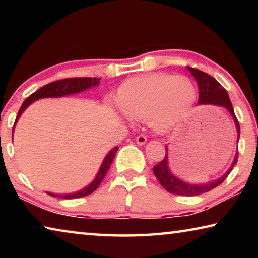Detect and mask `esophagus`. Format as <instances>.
<instances>
[{"mask_svg":"<svg viewBox=\"0 0 258 258\" xmlns=\"http://www.w3.org/2000/svg\"><path fill=\"white\" fill-rule=\"evenodd\" d=\"M135 141H137L138 145L143 146L147 142V137H146V135H143V134H140V135H138L137 139H135Z\"/></svg>","mask_w":258,"mask_h":258,"instance_id":"obj_1","label":"esophagus"}]
</instances>
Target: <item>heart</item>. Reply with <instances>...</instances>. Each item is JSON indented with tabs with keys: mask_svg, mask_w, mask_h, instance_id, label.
<instances>
[{
	"mask_svg": "<svg viewBox=\"0 0 258 258\" xmlns=\"http://www.w3.org/2000/svg\"><path fill=\"white\" fill-rule=\"evenodd\" d=\"M116 102L125 115L146 119L156 132H166L189 116L196 102V87L186 76L147 74L124 82Z\"/></svg>",
	"mask_w": 258,
	"mask_h": 258,
	"instance_id": "obj_1",
	"label": "heart"
}]
</instances>
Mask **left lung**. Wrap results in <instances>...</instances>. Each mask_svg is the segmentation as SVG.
<instances>
[{"label":"left lung","instance_id":"obj_1","mask_svg":"<svg viewBox=\"0 0 258 258\" xmlns=\"http://www.w3.org/2000/svg\"><path fill=\"white\" fill-rule=\"evenodd\" d=\"M187 69H189L190 73L192 74V76L196 78V81L198 83V87H199L198 104H213V106L225 108L226 110L231 113V116H232V118L234 120L235 127H237V133H238V141H239V138H240L239 121L237 119V117H235L234 109L232 107V103H231V100L229 98L228 92H226V90L215 80V78L212 77L211 75H208V74L192 67H187ZM165 149H166L165 158L161 159L160 163L154 166V168H152L154 169L155 176L157 177V180L159 181L161 186H163L166 191L177 196H186V197H192V196H198V195L205 194V192L211 191L213 189H215L216 186L222 184V182L228 177L230 172L232 171L233 166L237 164L238 161V152H237L234 156L232 165H231L229 171L226 172L223 176L218 178V180L204 183V184H191V183H186L184 181L180 180L178 177L174 176L171 173V171H169L168 156H167L168 148L165 147Z\"/></svg>","mask_w":258,"mask_h":258}]
</instances>
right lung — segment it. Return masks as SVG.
I'll use <instances>...</instances> for the list:
<instances>
[{"mask_svg":"<svg viewBox=\"0 0 258 258\" xmlns=\"http://www.w3.org/2000/svg\"><path fill=\"white\" fill-rule=\"evenodd\" d=\"M99 82H100V78H95V77H93V78L92 77H77V78H64V80L52 82V83H50V84L42 86L40 90L36 91V92L30 94L29 97L25 100L24 103L21 104V107L18 111V116H17V118H16V123H17V120L19 119L21 113L25 111V109L27 108L30 103H33L34 101H36V100H38V99L58 98V97H63V95L78 93V92H82V91L90 89V87H92V86H97L99 84ZM16 123H15V125H16ZM15 125H14V128H15ZM117 150H118V147H115L113 149L109 151V154L106 156V158L103 159L101 167H100L97 176H95L93 182L90 183V184L86 187H84L83 190L75 192V194H69V195H56V194H51V192H46V194L52 196V197H59V198H63V199L82 198V197H85V196L91 195L93 191L98 189L100 183L102 182L104 176H106L108 169L111 166L113 158H115Z\"/></svg>","mask_w":258,"mask_h":258,"instance_id":"obj_1","label":"right lung"}]
</instances>
